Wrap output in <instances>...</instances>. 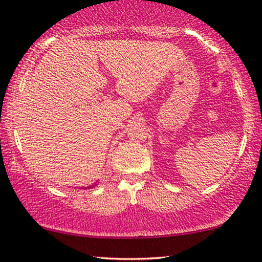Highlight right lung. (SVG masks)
I'll list each match as a JSON object with an SVG mask.
<instances>
[{"mask_svg": "<svg viewBox=\"0 0 262 262\" xmlns=\"http://www.w3.org/2000/svg\"><path fill=\"white\" fill-rule=\"evenodd\" d=\"M93 186H94V185H93ZM90 187H91V186H90Z\"/></svg>", "mask_w": 262, "mask_h": 262, "instance_id": "add662e5", "label": "right lung"}]
</instances>
